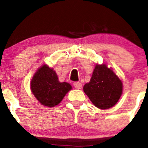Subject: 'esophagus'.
I'll return each instance as SVG.
<instances>
[{
    "label": "esophagus",
    "mask_w": 148,
    "mask_h": 148,
    "mask_svg": "<svg viewBox=\"0 0 148 148\" xmlns=\"http://www.w3.org/2000/svg\"><path fill=\"white\" fill-rule=\"evenodd\" d=\"M74 86L76 89H81V88H82V84L80 82L74 83Z\"/></svg>",
    "instance_id": "34e87169"
}]
</instances>
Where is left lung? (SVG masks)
<instances>
[{"label": "left lung", "instance_id": "left-lung-1", "mask_svg": "<svg viewBox=\"0 0 148 148\" xmlns=\"http://www.w3.org/2000/svg\"><path fill=\"white\" fill-rule=\"evenodd\" d=\"M123 84L106 64H96L89 83L84 91L92 103L100 109H108L116 104L123 94Z\"/></svg>", "mask_w": 148, "mask_h": 148}]
</instances>
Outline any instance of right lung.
I'll return each mask as SVG.
<instances>
[{
    "instance_id": "1",
    "label": "right lung",
    "mask_w": 148,
    "mask_h": 148,
    "mask_svg": "<svg viewBox=\"0 0 148 148\" xmlns=\"http://www.w3.org/2000/svg\"><path fill=\"white\" fill-rule=\"evenodd\" d=\"M72 88L69 83L60 82L56 72L46 64L37 69L30 81L33 95L42 105L50 108L59 104Z\"/></svg>"
}]
</instances>
